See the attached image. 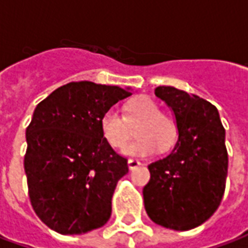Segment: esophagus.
I'll return each instance as SVG.
<instances>
[{"mask_svg":"<svg viewBox=\"0 0 248 248\" xmlns=\"http://www.w3.org/2000/svg\"><path fill=\"white\" fill-rule=\"evenodd\" d=\"M129 167L130 170H133V169H137L138 166H140V162L138 161V159H134V158H131V159H129Z\"/></svg>","mask_w":248,"mask_h":248,"instance_id":"1","label":"esophagus"}]
</instances>
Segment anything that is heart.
Instances as JSON below:
<instances>
[{"instance_id": "obj_1", "label": "heart", "mask_w": 248, "mask_h": 248, "mask_svg": "<svg viewBox=\"0 0 248 248\" xmlns=\"http://www.w3.org/2000/svg\"><path fill=\"white\" fill-rule=\"evenodd\" d=\"M137 124L135 134L140 138L127 146L126 154L150 155L159 147L162 150L171 147L177 140V122L162 113L159 105L146 95L131 99L126 105V115L118 108H108L101 118V133L113 149L122 150L133 135L131 127Z\"/></svg>"}]
</instances>
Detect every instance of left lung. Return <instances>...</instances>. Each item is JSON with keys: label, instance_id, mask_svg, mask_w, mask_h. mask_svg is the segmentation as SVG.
<instances>
[{"label": "left lung", "instance_id": "obj_1", "mask_svg": "<svg viewBox=\"0 0 248 248\" xmlns=\"http://www.w3.org/2000/svg\"><path fill=\"white\" fill-rule=\"evenodd\" d=\"M155 95L172 108L179 138L171 154L149 165L146 213L156 224L186 231L206 222L223 198L229 167L224 127L217 108L195 94L158 86Z\"/></svg>", "mask_w": 248, "mask_h": 248}]
</instances>
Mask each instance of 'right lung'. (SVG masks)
I'll use <instances>...</instances> for the list:
<instances>
[{"label": "right lung", "instance_id": "obj_1", "mask_svg": "<svg viewBox=\"0 0 248 248\" xmlns=\"http://www.w3.org/2000/svg\"><path fill=\"white\" fill-rule=\"evenodd\" d=\"M129 95L118 86L70 82L37 105L24 166L33 210L51 230L85 234L110 218L114 190L129 166L103 140L101 118Z\"/></svg>", "mask_w": 248, "mask_h": 248}]
</instances>
